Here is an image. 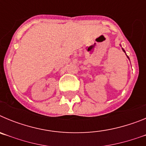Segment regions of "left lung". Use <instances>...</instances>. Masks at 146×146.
Here are the masks:
<instances>
[{
    "label": "left lung",
    "instance_id": "8db88e82",
    "mask_svg": "<svg viewBox=\"0 0 146 146\" xmlns=\"http://www.w3.org/2000/svg\"><path fill=\"white\" fill-rule=\"evenodd\" d=\"M122 50H123V52H125V51H124V50H123V49H122ZM127 58H129V57H128V56H127Z\"/></svg>",
    "mask_w": 146,
    "mask_h": 146
}]
</instances>
